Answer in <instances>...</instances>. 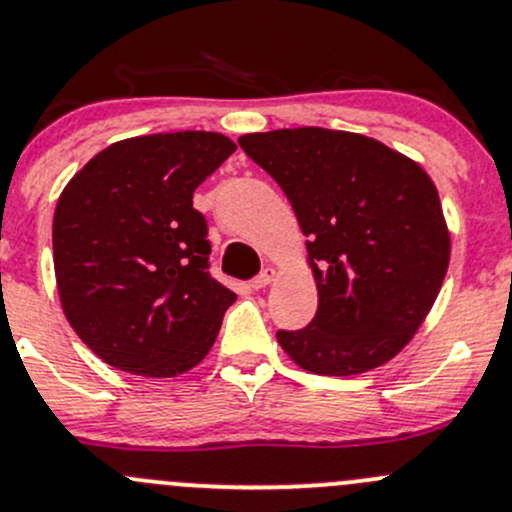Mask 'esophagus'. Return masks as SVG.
<instances>
[{
    "mask_svg": "<svg viewBox=\"0 0 512 512\" xmlns=\"http://www.w3.org/2000/svg\"><path fill=\"white\" fill-rule=\"evenodd\" d=\"M272 279H274V270H272V267H265V270L257 274V277L250 279V287L252 289H265L267 284L272 282Z\"/></svg>",
    "mask_w": 512,
    "mask_h": 512,
    "instance_id": "1",
    "label": "esophagus"
}]
</instances>
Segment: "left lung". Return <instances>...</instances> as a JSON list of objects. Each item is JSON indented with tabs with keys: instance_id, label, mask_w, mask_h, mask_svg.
<instances>
[{
	"instance_id": "1",
	"label": "left lung",
	"mask_w": 512,
	"mask_h": 512,
	"mask_svg": "<svg viewBox=\"0 0 512 512\" xmlns=\"http://www.w3.org/2000/svg\"><path fill=\"white\" fill-rule=\"evenodd\" d=\"M304 230L319 309L279 346L319 375H355L410 343L449 267V230L422 166L378 139L324 127L238 139Z\"/></svg>"
}]
</instances>
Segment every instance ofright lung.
<instances>
[{
  "instance_id": "add662e5",
  "label": "right lung",
  "mask_w": 512,
  "mask_h": 512,
  "mask_svg": "<svg viewBox=\"0 0 512 512\" xmlns=\"http://www.w3.org/2000/svg\"><path fill=\"white\" fill-rule=\"evenodd\" d=\"M235 152L218 132L132 137L63 188L53 267L68 324L107 365L174 378L206 358L235 301L211 277L193 191Z\"/></svg>"
}]
</instances>
